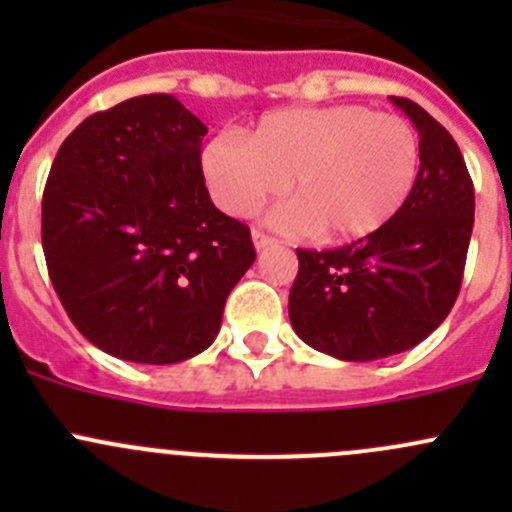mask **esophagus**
Segmentation results:
<instances>
[{
    "label": "esophagus",
    "instance_id": "obj_1",
    "mask_svg": "<svg viewBox=\"0 0 512 512\" xmlns=\"http://www.w3.org/2000/svg\"><path fill=\"white\" fill-rule=\"evenodd\" d=\"M252 242H255V247L257 250H265V247H270V245H275V237H270V235H265V232L262 230H252Z\"/></svg>",
    "mask_w": 512,
    "mask_h": 512
}]
</instances>
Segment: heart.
<instances>
[{
    "mask_svg": "<svg viewBox=\"0 0 512 512\" xmlns=\"http://www.w3.org/2000/svg\"><path fill=\"white\" fill-rule=\"evenodd\" d=\"M418 165L416 128L356 103L280 108L247 138L220 131L200 151L205 183L225 213L250 218L289 178L294 200L272 213V223L334 242L391 223L414 193Z\"/></svg>",
    "mask_w": 512,
    "mask_h": 512,
    "instance_id": "heart-1",
    "label": "heart"
}]
</instances>
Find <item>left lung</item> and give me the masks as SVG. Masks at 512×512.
<instances>
[{
	"label": "left lung",
	"mask_w": 512,
	"mask_h": 512,
	"mask_svg": "<svg viewBox=\"0 0 512 512\" xmlns=\"http://www.w3.org/2000/svg\"><path fill=\"white\" fill-rule=\"evenodd\" d=\"M391 101L418 131L414 193L391 223L337 250H297L289 322L317 352L342 361L401 354L456 304L476 195L451 133L409 98Z\"/></svg>",
	"instance_id": "8db88e82"
}]
</instances>
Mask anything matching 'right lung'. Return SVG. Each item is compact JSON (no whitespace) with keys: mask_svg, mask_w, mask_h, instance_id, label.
Wrapping results in <instances>:
<instances>
[{"mask_svg":"<svg viewBox=\"0 0 512 512\" xmlns=\"http://www.w3.org/2000/svg\"><path fill=\"white\" fill-rule=\"evenodd\" d=\"M205 123L170 94L98 111L61 143L41 245L66 314L101 352L178 364L205 352L255 262L250 227L210 200Z\"/></svg>","mask_w":512,"mask_h":512,"instance_id":"obj_1","label":"right lung"}]
</instances>
